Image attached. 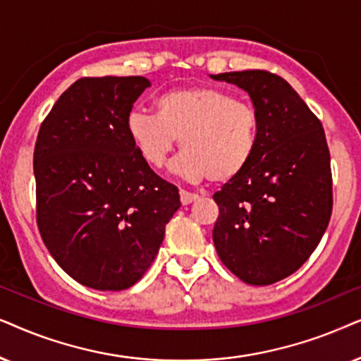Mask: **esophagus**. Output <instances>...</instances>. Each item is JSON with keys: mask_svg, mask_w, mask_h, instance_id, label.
Wrapping results in <instances>:
<instances>
[{"mask_svg": "<svg viewBox=\"0 0 361 361\" xmlns=\"http://www.w3.org/2000/svg\"><path fill=\"white\" fill-rule=\"evenodd\" d=\"M180 200H181V204L186 206V204L193 203V201L198 200V195L188 193V191H185V190H180Z\"/></svg>", "mask_w": 361, "mask_h": 361, "instance_id": "34e87169", "label": "esophagus"}]
</instances>
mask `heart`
Segmentation results:
<instances>
[{
    "label": "heart",
    "mask_w": 361,
    "mask_h": 361,
    "mask_svg": "<svg viewBox=\"0 0 361 361\" xmlns=\"http://www.w3.org/2000/svg\"><path fill=\"white\" fill-rule=\"evenodd\" d=\"M125 128L150 166H163L180 138V170L188 180L228 183L252 160L259 115L251 104L221 89L188 87L160 95L155 114L130 112Z\"/></svg>",
    "instance_id": "1"
}]
</instances>
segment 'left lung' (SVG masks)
Returning a JSON list of instances; mask_svg holds the SVG:
<instances>
[{
  "instance_id": "8db88e82",
  "label": "left lung",
  "mask_w": 361,
  "mask_h": 361,
  "mask_svg": "<svg viewBox=\"0 0 361 361\" xmlns=\"http://www.w3.org/2000/svg\"><path fill=\"white\" fill-rule=\"evenodd\" d=\"M211 79L249 94L259 115L246 170L214 193V247L243 282L269 286L294 274L319 246L331 214L330 153L320 120L287 80L266 71Z\"/></svg>"
}]
</instances>
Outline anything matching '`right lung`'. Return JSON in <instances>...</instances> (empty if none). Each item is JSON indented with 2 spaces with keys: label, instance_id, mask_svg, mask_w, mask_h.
I'll return each instance as SVG.
<instances>
[{
  "label": "right lung",
  "instance_id": "obj_1",
  "mask_svg": "<svg viewBox=\"0 0 361 361\" xmlns=\"http://www.w3.org/2000/svg\"><path fill=\"white\" fill-rule=\"evenodd\" d=\"M142 75L84 77L57 99L35 147L37 228L56 262L85 287L123 290L152 266L180 208L127 135Z\"/></svg>",
  "mask_w": 361,
  "mask_h": 361
}]
</instances>
